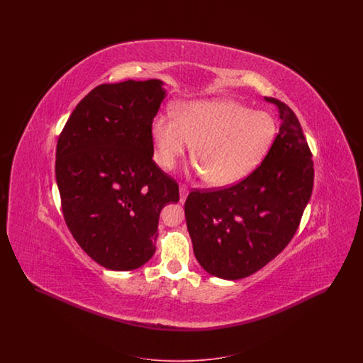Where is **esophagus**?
Masks as SVG:
<instances>
[{"label":"esophagus","mask_w":363,"mask_h":363,"mask_svg":"<svg viewBox=\"0 0 363 363\" xmlns=\"http://www.w3.org/2000/svg\"><path fill=\"white\" fill-rule=\"evenodd\" d=\"M188 193H189V190H188L186 186H184V185H181V186H179V201H181V203H184V201H185V199H186Z\"/></svg>","instance_id":"34e87169"}]
</instances>
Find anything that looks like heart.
Masks as SVG:
<instances>
[{"mask_svg": "<svg viewBox=\"0 0 363 363\" xmlns=\"http://www.w3.org/2000/svg\"><path fill=\"white\" fill-rule=\"evenodd\" d=\"M277 130L269 113L216 98L179 102L174 106V117L156 116L151 138L160 167L172 170L193 144L197 173L213 186H230L259 167Z\"/></svg>", "mask_w": 363, "mask_h": 363, "instance_id": "obj_1", "label": "heart"}]
</instances>
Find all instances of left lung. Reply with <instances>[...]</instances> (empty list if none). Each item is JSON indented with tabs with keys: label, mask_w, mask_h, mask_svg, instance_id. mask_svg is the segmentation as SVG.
I'll list each match as a JSON object with an SVG mask.
<instances>
[{
	"label": "left lung",
	"mask_w": 363,
	"mask_h": 363,
	"mask_svg": "<svg viewBox=\"0 0 363 363\" xmlns=\"http://www.w3.org/2000/svg\"><path fill=\"white\" fill-rule=\"evenodd\" d=\"M281 121L259 167L241 182L193 190L185 218L193 252L212 277L237 280L265 267L293 240L314 179L308 141L293 110L275 98Z\"/></svg>",
	"instance_id": "obj_1"
}]
</instances>
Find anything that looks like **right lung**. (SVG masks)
I'll list each match as a JSON object with an SVG mask.
<instances>
[{
	"mask_svg": "<svg viewBox=\"0 0 363 363\" xmlns=\"http://www.w3.org/2000/svg\"><path fill=\"white\" fill-rule=\"evenodd\" d=\"M162 86L152 79L95 86L57 143L65 223L86 255L111 271L136 269L154 256L160 211L179 200L177 181L152 160Z\"/></svg>",
	"mask_w": 363,
	"mask_h": 363,
	"instance_id": "obj_1",
	"label": "right lung"
}]
</instances>
